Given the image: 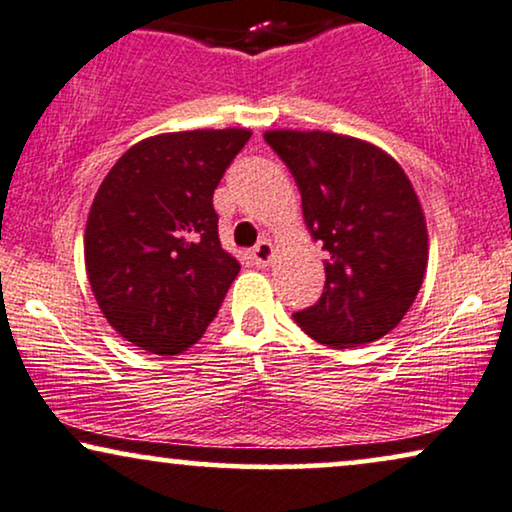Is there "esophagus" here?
Here are the masks:
<instances>
[{"label": "esophagus", "mask_w": 512, "mask_h": 512, "mask_svg": "<svg viewBox=\"0 0 512 512\" xmlns=\"http://www.w3.org/2000/svg\"><path fill=\"white\" fill-rule=\"evenodd\" d=\"M271 257H274V245L269 241H260L255 248H252V262H255L257 267H267Z\"/></svg>", "instance_id": "obj_1"}]
</instances>
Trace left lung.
<instances>
[{
    "label": "left lung",
    "mask_w": 512,
    "mask_h": 512,
    "mask_svg": "<svg viewBox=\"0 0 512 512\" xmlns=\"http://www.w3.org/2000/svg\"><path fill=\"white\" fill-rule=\"evenodd\" d=\"M264 141L295 177L304 222L326 252V286L293 314L297 326L335 349L383 338L428 267V226L409 177L383 148L345 134L271 129Z\"/></svg>",
    "instance_id": "1"
}]
</instances>
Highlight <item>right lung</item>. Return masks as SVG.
<instances>
[{
  "mask_svg": "<svg viewBox=\"0 0 512 512\" xmlns=\"http://www.w3.org/2000/svg\"><path fill=\"white\" fill-rule=\"evenodd\" d=\"M250 129L148 137L101 181L84 229V264L103 316L153 354L203 338L241 271L222 248L212 193Z\"/></svg>",
  "mask_w": 512,
  "mask_h": 512,
  "instance_id": "obj_1",
  "label": "right lung"
}]
</instances>
